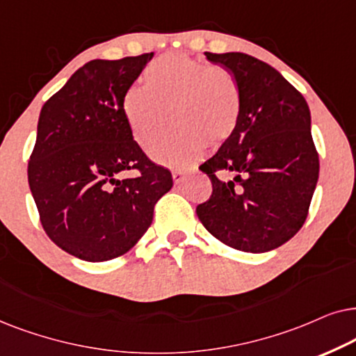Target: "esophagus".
I'll return each mask as SVG.
<instances>
[{"mask_svg":"<svg viewBox=\"0 0 356 356\" xmlns=\"http://www.w3.org/2000/svg\"><path fill=\"white\" fill-rule=\"evenodd\" d=\"M172 179L174 184H181L186 179V170L184 169H174L172 170Z\"/></svg>","mask_w":356,"mask_h":356,"instance_id":"obj_1","label":"esophagus"}]
</instances>
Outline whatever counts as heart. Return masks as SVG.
Here are the masks:
<instances>
[{"label": "heart", "mask_w": 356, "mask_h": 356, "mask_svg": "<svg viewBox=\"0 0 356 356\" xmlns=\"http://www.w3.org/2000/svg\"><path fill=\"white\" fill-rule=\"evenodd\" d=\"M145 88L131 86L122 99L130 134L149 148L164 134L168 113L175 129L151 149L164 165H186L207 145H221L233 135L241 115L238 81L229 71L184 54L151 61L143 73Z\"/></svg>", "instance_id": "obj_1"}]
</instances>
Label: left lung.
I'll return each instance as SVG.
<instances>
[{"mask_svg": "<svg viewBox=\"0 0 356 356\" xmlns=\"http://www.w3.org/2000/svg\"><path fill=\"white\" fill-rule=\"evenodd\" d=\"M205 55L233 73L241 115L233 135L200 165L213 193L197 207V216L222 244L268 252L301 229L319 179L309 107L262 60L239 51ZM216 172L232 179H220Z\"/></svg>", "mask_w": 356, "mask_h": 356, "instance_id": "obj_1", "label": "left lung"}]
</instances>
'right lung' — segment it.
Listing matches in <instances>:
<instances>
[{
	"label": "right lung",
	"instance_id": "right-lung-1",
	"mask_svg": "<svg viewBox=\"0 0 356 356\" xmlns=\"http://www.w3.org/2000/svg\"><path fill=\"white\" fill-rule=\"evenodd\" d=\"M153 55L88 61L40 111L27 169L32 197L49 238L88 262L134 248L172 188V175L146 158L122 112L123 94ZM130 168L140 174L122 179Z\"/></svg>",
	"mask_w": 356,
	"mask_h": 356
}]
</instances>
